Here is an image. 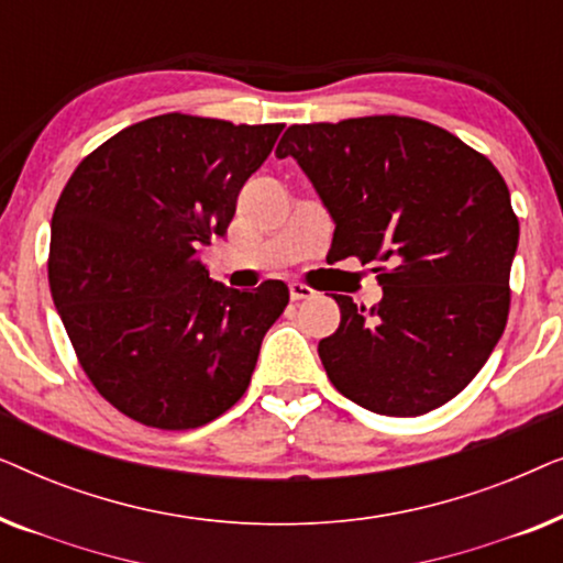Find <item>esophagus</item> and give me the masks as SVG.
<instances>
[{"mask_svg":"<svg viewBox=\"0 0 563 563\" xmlns=\"http://www.w3.org/2000/svg\"><path fill=\"white\" fill-rule=\"evenodd\" d=\"M289 297L295 299H310V297H314V289H310L307 287V284H299V282H291L289 284Z\"/></svg>","mask_w":563,"mask_h":563,"instance_id":"esophagus-1","label":"esophagus"}]
</instances>
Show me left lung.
<instances>
[{"instance_id":"8db88e82","label":"left lung","mask_w":563,"mask_h":563,"mask_svg":"<svg viewBox=\"0 0 563 563\" xmlns=\"http://www.w3.org/2000/svg\"><path fill=\"white\" fill-rule=\"evenodd\" d=\"M287 156L335 222L330 258L382 264L379 305L333 295L341 325L318 345L328 379L389 418L445 405L510 312L520 225L505 179L449 130L397 114L291 125L276 145Z\"/></svg>"}]
</instances>
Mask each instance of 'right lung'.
Instances as JSON below:
<instances>
[{
    "label": "right lung",
    "instance_id": "1",
    "mask_svg": "<svg viewBox=\"0 0 563 563\" xmlns=\"http://www.w3.org/2000/svg\"><path fill=\"white\" fill-rule=\"evenodd\" d=\"M284 125L158 114L76 166L51 220L48 282L81 368L143 426L189 430L249 389L284 282L241 291L197 253L225 238Z\"/></svg>",
    "mask_w": 563,
    "mask_h": 563
}]
</instances>
